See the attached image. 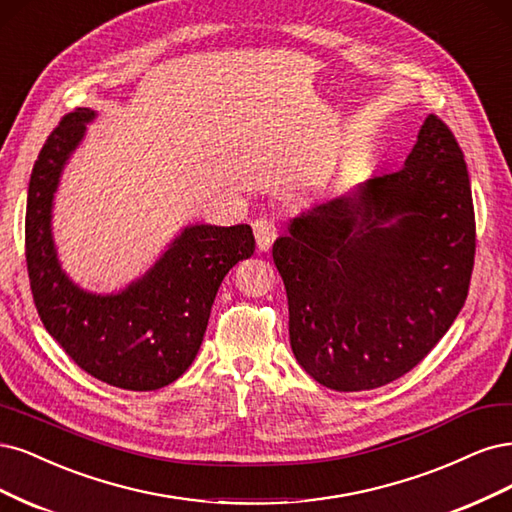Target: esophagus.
<instances>
[{"instance_id":"34e87169","label":"esophagus","mask_w":512,"mask_h":512,"mask_svg":"<svg viewBox=\"0 0 512 512\" xmlns=\"http://www.w3.org/2000/svg\"><path fill=\"white\" fill-rule=\"evenodd\" d=\"M253 232H255V240H257L259 251H263V253L270 251V246L274 244V240L278 236L276 225L270 219H257L253 223Z\"/></svg>"}]
</instances>
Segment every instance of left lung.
Listing matches in <instances>:
<instances>
[{"instance_id": "left-lung-1", "label": "left lung", "mask_w": 512, "mask_h": 512, "mask_svg": "<svg viewBox=\"0 0 512 512\" xmlns=\"http://www.w3.org/2000/svg\"><path fill=\"white\" fill-rule=\"evenodd\" d=\"M474 253L464 153L430 114L404 168L300 214L274 242L298 364L336 391L404 376L464 308Z\"/></svg>"}]
</instances>
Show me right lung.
I'll use <instances>...</instances> for the list:
<instances>
[{
    "instance_id": "right-lung-1",
    "label": "right lung",
    "mask_w": 512,
    "mask_h": 512,
    "mask_svg": "<svg viewBox=\"0 0 512 512\" xmlns=\"http://www.w3.org/2000/svg\"><path fill=\"white\" fill-rule=\"evenodd\" d=\"M93 117L89 108L65 114L34 163L25 214L29 287L46 332L80 370L112 387L153 391L193 364L221 280L255 253V236L251 225H193L119 295L74 287L55 255L51 206L63 163Z\"/></svg>"
}]
</instances>
